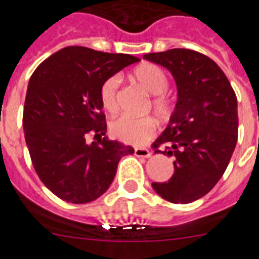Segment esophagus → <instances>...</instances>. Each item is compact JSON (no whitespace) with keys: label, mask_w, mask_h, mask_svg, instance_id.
Here are the masks:
<instances>
[{"label":"esophagus","mask_w":259,"mask_h":259,"mask_svg":"<svg viewBox=\"0 0 259 259\" xmlns=\"http://www.w3.org/2000/svg\"><path fill=\"white\" fill-rule=\"evenodd\" d=\"M134 155L137 156V157H151V151L147 150V148H135L134 150Z\"/></svg>","instance_id":"esophagus-1"}]
</instances>
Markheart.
<instances>
[{
	"mask_svg": "<svg viewBox=\"0 0 259 259\" xmlns=\"http://www.w3.org/2000/svg\"><path fill=\"white\" fill-rule=\"evenodd\" d=\"M133 77L138 81L150 94L155 95L152 99V109L160 120H169L173 115L176 104L170 95L165 94L169 81L166 74L160 67L152 63H143L133 71ZM118 86L120 77L111 76L101 86V103L107 112L113 113L118 108ZM156 126L152 118H135L132 116H120L111 121L109 133L124 143L141 146L150 141L155 135Z\"/></svg>",
	"mask_w": 259,
	"mask_h": 259,
	"instance_id": "heart-1",
	"label": "heart"
}]
</instances>
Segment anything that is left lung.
<instances>
[{
  "label": "left lung",
  "mask_w": 259,
  "mask_h": 259,
  "mask_svg": "<svg viewBox=\"0 0 259 259\" xmlns=\"http://www.w3.org/2000/svg\"><path fill=\"white\" fill-rule=\"evenodd\" d=\"M162 66L177 83L176 108L152 147L174 157V174L153 182L157 195L173 204L205 196L222 178L237 142V99L222 69L206 55L188 49L144 54Z\"/></svg>",
  "instance_id": "left-lung-1"
}]
</instances>
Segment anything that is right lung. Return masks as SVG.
<instances>
[{
	"label": "right lung",
	"instance_id": "1",
	"mask_svg": "<svg viewBox=\"0 0 259 259\" xmlns=\"http://www.w3.org/2000/svg\"><path fill=\"white\" fill-rule=\"evenodd\" d=\"M139 58L83 46L57 51L28 82L23 129L32 164L44 185L59 199L86 204L112 183L118 161L134 148L103 137L101 86ZM88 135L97 142L88 144Z\"/></svg>",
	"mask_w": 259,
	"mask_h": 259
}]
</instances>
